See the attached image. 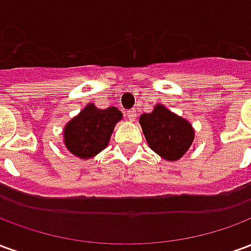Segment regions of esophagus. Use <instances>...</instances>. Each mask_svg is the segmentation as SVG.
Wrapping results in <instances>:
<instances>
[{
    "instance_id": "1",
    "label": "esophagus",
    "mask_w": 251,
    "mask_h": 251,
    "mask_svg": "<svg viewBox=\"0 0 251 251\" xmlns=\"http://www.w3.org/2000/svg\"><path fill=\"white\" fill-rule=\"evenodd\" d=\"M126 117H127V120L129 121H134L137 117V111L134 109L129 110V111H126Z\"/></svg>"
}]
</instances>
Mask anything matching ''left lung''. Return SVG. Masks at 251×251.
Instances as JSON below:
<instances>
[{
	"instance_id": "obj_1",
	"label": "left lung",
	"mask_w": 251,
	"mask_h": 251,
	"mask_svg": "<svg viewBox=\"0 0 251 251\" xmlns=\"http://www.w3.org/2000/svg\"><path fill=\"white\" fill-rule=\"evenodd\" d=\"M140 125L148 145L167 161L184 156L195 138V129L183 117L157 103L152 113L140 117Z\"/></svg>"
}]
</instances>
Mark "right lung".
I'll use <instances>...</instances> for the list:
<instances>
[{
  "mask_svg": "<svg viewBox=\"0 0 251 251\" xmlns=\"http://www.w3.org/2000/svg\"><path fill=\"white\" fill-rule=\"evenodd\" d=\"M121 120L122 113L114 106L102 110L94 103L86 104L64 126L63 144L68 152L80 160L95 157L109 145L115 125Z\"/></svg>",
  "mask_w": 251,
  "mask_h": 251,
  "instance_id": "1",
  "label": "right lung"
}]
</instances>
